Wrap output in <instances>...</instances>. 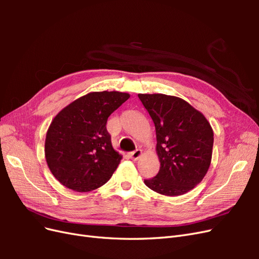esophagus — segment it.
Listing matches in <instances>:
<instances>
[{
    "label": "esophagus",
    "mask_w": 259,
    "mask_h": 259,
    "mask_svg": "<svg viewBox=\"0 0 259 259\" xmlns=\"http://www.w3.org/2000/svg\"><path fill=\"white\" fill-rule=\"evenodd\" d=\"M140 155H142V150H140V149H136L135 151H132V152L130 153L131 159H133L134 161L138 160V159L140 158Z\"/></svg>",
    "instance_id": "34e87169"
}]
</instances>
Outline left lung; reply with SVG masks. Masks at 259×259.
Here are the masks:
<instances>
[{"instance_id":"8db88e82","label":"left lung","mask_w":259,"mask_h":259,"mask_svg":"<svg viewBox=\"0 0 259 259\" xmlns=\"http://www.w3.org/2000/svg\"><path fill=\"white\" fill-rule=\"evenodd\" d=\"M154 123L160 170L145 179L151 190L177 197L192 190L206 175L214 133L200 111L175 96L138 94Z\"/></svg>"}]
</instances>
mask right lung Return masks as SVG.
Returning <instances> with one entry per match:
<instances>
[{
	"label": "right lung",
	"instance_id": "1",
	"mask_svg": "<svg viewBox=\"0 0 259 259\" xmlns=\"http://www.w3.org/2000/svg\"><path fill=\"white\" fill-rule=\"evenodd\" d=\"M128 98L127 93L93 92L54 117L46 134L45 158L61 185L88 192L111 178L122 156L113 149L106 124Z\"/></svg>",
	"mask_w": 259,
	"mask_h": 259
}]
</instances>
